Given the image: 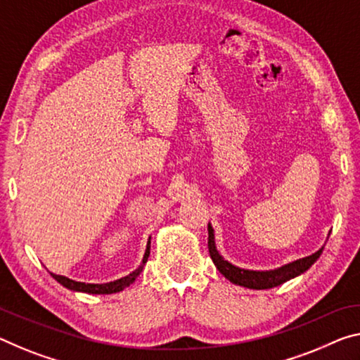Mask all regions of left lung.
Listing matches in <instances>:
<instances>
[{
	"instance_id": "left-lung-1",
	"label": "left lung",
	"mask_w": 360,
	"mask_h": 360,
	"mask_svg": "<svg viewBox=\"0 0 360 360\" xmlns=\"http://www.w3.org/2000/svg\"><path fill=\"white\" fill-rule=\"evenodd\" d=\"M209 238H207V246H209V254H211L212 262L220 274H222L226 280H230L231 283L245 286V288L251 290H269L274 288V286H278L285 281H288L295 276L301 275L306 272V270L311 267V265L317 261L322 254L323 248H320L317 252H314L312 256L297 259L295 262H290L283 265V267H278L275 270H246L240 269L236 265L230 264L229 261L220 256L217 251V246H215V238H214V229L211 224L207 225Z\"/></svg>"
}]
</instances>
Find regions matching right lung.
<instances>
[{"label":"right lung","instance_id":"right-lung-1","mask_svg":"<svg viewBox=\"0 0 360 360\" xmlns=\"http://www.w3.org/2000/svg\"><path fill=\"white\" fill-rule=\"evenodd\" d=\"M149 250H151V236H149L148 240V245H146V251H145V256H143V261L140 264V267L134 272L129 274L127 276H122V278L119 280H114V281H109V283H84V281H75V280H70L68 276H63V275H56V274H51V276L56 281H59L60 285L65 286L68 290L72 291H80V292H90V295H112V292H119L122 291L127 286L131 285L135 281V278L138 275L141 274L143 267H145V264L149 257Z\"/></svg>","mask_w":360,"mask_h":360}]
</instances>
